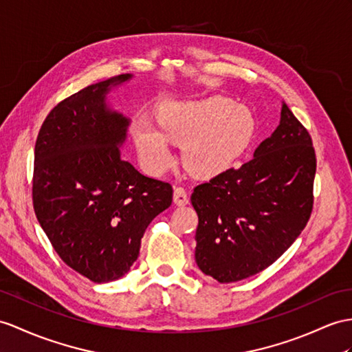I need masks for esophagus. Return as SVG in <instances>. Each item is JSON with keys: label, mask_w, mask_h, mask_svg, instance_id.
Listing matches in <instances>:
<instances>
[{"label": "esophagus", "mask_w": 352, "mask_h": 352, "mask_svg": "<svg viewBox=\"0 0 352 352\" xmlns=\"http://www.w3.org/2000/svg\"><path fill=\"white\" fill-rule=\"evenodd\" d=\"M173 201L176 206H185V204H188V201H190V197H188V192L184 186L175 188Z\"/></svg>", "instance_id": "1"}]
</instances>
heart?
<instances>
[{
  "label": "heart",
  "instance_id": "b5f03b06",
  "mask_svg": "<svg viewBox=\"0 0 352 352\" xmlns=\"http://www.w3.org/2000/svg\"><path fill=\"white\" fill-rule=\"evenodd\" d=\"M158 128L142 118L134 126L140 158L152 173L173 162L170 142L184 144L182 158L192 175L213 177L233 167L250 144L255 119L252 111L227 97L170 102L158 111Z\"/></svg>",
  "mask_w": 352,
  "mask_h": 352
}]
</instances>
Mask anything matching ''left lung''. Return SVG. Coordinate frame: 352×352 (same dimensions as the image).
<instances>
[{
    "label": "left lung",
    "instance_id": "obj_1",
    "mask_svg": "<svg viewBox=\"0 0 352 352\" xmlns=\"http://www.w3.org/2000/svg\"><path fill=\"white\" fill-rule=\"evenodd\" d=\"M315 171L311 134L284 102L251 161L194 188L195 261L204 275L228 284L275 263L311 218Z\"/></svg>",
    "mask_w": 352,
    "mask_h": 352
}]
</instances>
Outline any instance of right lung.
<instances>
[{"label":"right lung","instance_id":"obj_1","mask_svg":"<svg viewBox=\"0 0 352 352\" xmlns=\"http://www.w3.org/2000/svg\"><path fill=\"white\" fill-rule=\"evenodd\" d=\"M119 74L83 88L50 110L34 151L32 206L55 252L92 282L124 276L151 221L173 200L170 184L121 160L130 124L106 106Z\"/></svg>","mask_w":352,"mask_h":352}]
</instances>
